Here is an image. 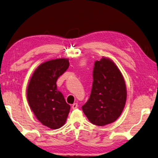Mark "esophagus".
I'll return each instance as SVG.
<instances>
[{
    "label": "esophagus",
    "instance_id": "esophagus-1",
    "mask_svg": "<svg viewBox=\"0 0 158 158\" xmlns=\"http://www.w3.org/2000/svg\"><path fill=\"white\" fill-rule=\"evenodd\" d=\"M72 109H73V110L77 109V107H78V104H77V103H74L73 105H72Z\"/></svg>",
    "mask_w": 158,
    "mask_h": 158
}]
</instances>
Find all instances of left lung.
Here are the masks:
<instances>
[{"mask_svg": "<svg viewBox=\"0 0 158 158\" xmlns=\"http://www.w3.org/2000/svg\"><path fill=\"white\" fill-rule=\"evenodd\" d=\"M93 77L91 95L82 110L92 124L105 126L117 120L123 111L126 84L118 67L107 57L95 62Z\"/></svg>", "mask_w": 158, "mask_h": 158, "instance_id": "obj_1", "label": "left lung"}]
</instances>
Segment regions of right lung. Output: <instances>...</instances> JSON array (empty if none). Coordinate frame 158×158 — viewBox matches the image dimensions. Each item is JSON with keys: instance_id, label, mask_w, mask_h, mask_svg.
I'll return each instance as SVG.
<instances>
[{"instance_id": "1", "label": "right lung", "mask_w": 158, "mask_h": 158, "mask_svg": "<svg viewBox=\"0 0 158 158\" xmlns=\"http://www.w3.org/2000/svg\"><path fill=\"white\" fill-rule=\"evenodd\" d=\"M69 60L59 58L45 62L35 69L27 87V100L31 110L42 124L52 129L65 124L70 110L56 81L68 69Z\"/></svg>"}]
</instances>
